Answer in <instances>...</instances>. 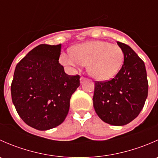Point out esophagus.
<instances>
[{"label": "esophagus", "mask_w": 158, "mask_h": 158, "mask_svg": "<svg viewBox=\"0 0 158 158\" xmlns=\"http://www.w3.org/2000/svg\"><path fill=\"white\" fill-rule=\"evenodd\" d=\"M85 79H85V77H83V76H81V77H80V82H81V84L83 83V82L85 81Z\"/></svg>", "instance_id": "1"}]
</instances>
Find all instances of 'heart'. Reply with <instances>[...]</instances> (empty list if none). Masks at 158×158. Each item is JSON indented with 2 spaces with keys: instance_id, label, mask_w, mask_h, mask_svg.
<instances>
[{
  "instance_id": "heart-1",
  "label": "heart",
  "mask_w": 158,
  "mask_h": 158,
  "mask_svg": "<svg viewBox=\"0 0 158 158\" xmlns=\"http://www.w3.org/2000/svg\"><path fill=\"white\" fill-rule=\"evenodd\" d=\"M72 55L63 53L60 61L66 66L78 68L87 65L89 74L98 80L114 77L122 66L123 52L118 45L107 41H89L72 49Z\"/></svg>"
}]
</instances>
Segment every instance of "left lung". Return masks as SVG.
<instances>
[{
  "label": "left lung",
  "instance_id": "obj_1",
  "mask_svg": "<svg viewBox=\"0 0 158 158\" xmlns=\"http://www.w3.org/2000/svg\"><path fill=\"white\" fill-rule=\"evenodd\" d=\"M124 53L122 69L110 80L95 82L92 101L98 117L111 125H125L139 114L145 103L148 82L145 65L130 47L117 42Z\"/></svg>",
  "mask_w": 158,
  "mask_h": 158
}]
</instances>
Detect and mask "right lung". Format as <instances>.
I'll list each match as a JSON object with an SVG mask.
<instances>
[{
  "label": "right lung",
  "instance_id": "add662e5",
  "mask_svg": "<svg viewBox=\"0 0 158 158\" xmlns=\"http://www.w3.org/2000/svg\"><path fill=\"white\" fill-rule=\"evenodd\" d=\"M61 44H40L16 66L11 98L22 120L32 128L49 130L63 122L72 95L80 85L59 63Z\"/></svg>",
  "mask_w": 158,
  "mask_h": 158
}]
</instances>
